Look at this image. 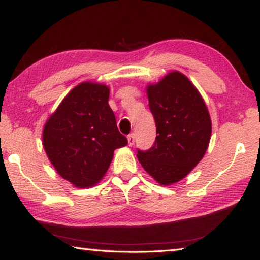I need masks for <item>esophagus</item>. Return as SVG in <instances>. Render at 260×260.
<instances>
[{"mask_svg": "<svg viewBox=\"0 0 260 260\" xmlns=\"http://www.w3.org/2000/svg\"><path fill=\"white\" fill-rule=\"evenodd\" d=\"M127 140H128V146L129 147H133L134 143H135V135L132 133L128 136H127Z\"/></svg>", "mask_w": 260, "mask_h": 260, "instance_id": "34e87169", "label": "esophagus"}]
</instances>
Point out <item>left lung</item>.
I'll return each instance as SVG.
<instances>
[{
	"label": "left lung",
	"mask_w": 260,
	"mask_h": 260,
	"mask_svg": "<svg viewBox=\"0 0 260 260\" xmlns=\"http://www.w3.org/2000/svg\"><path fill=\"white\" fill-rule=\"evenodd\" d=\"M147 95L157 136L153 147L136 156L157 183L170 186L204 157L212 132L210 113L197 88L179 71L149 83Z\"/></svg>",
	"instance_id": "8db88e82"
}]
</instances>
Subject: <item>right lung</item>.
I'll return each instance as SVG.
<instances>
[{
	"label": "right lung",
	"instance_id": "right-lung-1",
	"mask_svg": "<svg viewBox=\"0 0 260 260\" xmlns=\"http://www.w3.org/2000/svg\"><path fill=\"white\" fill-rule=\"evenodd\" d=\"M109 95L110 88L103 83H79L43 127L48 158L57 173L77 188L99 183L111 164L113 151L127 144L118 131Z\"/></svg>",
	"mask_w": 260,
	"mask_h": 260
}]
</instances>
